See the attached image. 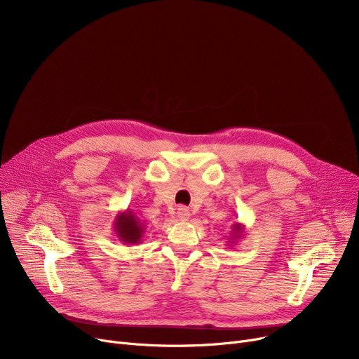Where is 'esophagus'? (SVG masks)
<instances>
[{
    "instance_id": "34e87169",
    "label": "esophagus",
    "mask_w": 359,
    "mask_h": 359,
    "mask_svg": "<svg viewBox=\"0 0 359 359\" xmlns=\"http://www.w3.org/2000/svg\"><path fill=\"white\" fill-rule=\"evenodd\" d=\"M177 217L182 221H187V219H189V217H191V211L187 210L186 206H180V208H177Z\"/></svg>"
}]
</instances>
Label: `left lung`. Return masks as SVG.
Masks as SVG:
<instances>
[{"mask_svg": "<svg viewBox=\"0 0 359 359\" xmlns=\"http://www.w3.org/2000/svg\"><path fill=\"white\" fill-rule=\"evenodd\" d=\"M243 233H244V225L240 224V222H236L233 224L231 227V231H230V237H229V246H231V244H236L237 240H240L243 237Z\"/></svg>", "mask_w": 359, "mask_h": 359, "instance_id": "1", "label": "left lung"}]
</instances>
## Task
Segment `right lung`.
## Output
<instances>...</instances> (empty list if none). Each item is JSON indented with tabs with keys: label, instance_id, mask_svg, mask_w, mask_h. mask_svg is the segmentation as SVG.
I'll list each match as a JSON object with an SVG mask.
<instances>
[{
	"label": "right lung",
	"instance_id": "obj_1",
	"mask_svg": "<svg viewBox=\"0 0 359 359\" xmlns=\"http://www.w3.org/2000/svg\"><path fill=\"white\" fill-rule=\"evenodd\" d=\"M113 231H115L119 241L123 244H138L142 241L145 234L144 222L132 212V210H126L118 212L113 221Z\"/></svg>",
	"mask_w": 359,
	"mask_h": 359
}]
</instances>
